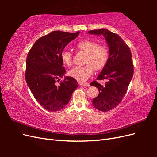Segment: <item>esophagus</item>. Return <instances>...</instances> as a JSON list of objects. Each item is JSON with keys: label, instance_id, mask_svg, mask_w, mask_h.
I'll return each mask as SVG.
<instances>
[{"label": "esophagus", "instance_id": "34e87169", "mask_svg": "<svg viewBox=\"0 0 157 157\" xmlns=\"http://www.w3.org/2000/svg\"><path fill=\"white\" fill-rule=\"evenodd\" d=\"M80 85H81V86H90V84L89 83H83V82H80Z\"/></svg>", "mask_w": 157, "mask_h": 157}]
</instances>
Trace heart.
<instances>
[{"label":"heart","mask_w":157,"mask_h":157,"mask_svg":"<svg viewBox=\"0 0 157 157\" xmlns=\"http://www.w3.org/2000/svg\"><path fill=\"white\" fill-rule=\"evenodd\" d=\"M76 48L80 52L86 53L85 65L77 66L69 71L70 77L79 82H84L93 73L95 70L99 71L105 67L109 59V50L107 46L97 44L91 40H82L76 44ZM61 59L63 64L67 66L73 63V55L68 50H63L61 53Z\"/></svg>","instance_id":"b5f03b06"}]
</instances>
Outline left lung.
<instances>
[{"mask_svg": "<svg viewBox=\"0 0 157 157\" xmlns=\"http://www.w3.org/2000/svg\"><path fill=\"white\" fill-rule=\"evenodd\" d=\"M90 34L102 35L109 46V59L97 80H106L103 86L93 81L91 86L99 90L98 96L93 99L92 105L100 111L106 112L115 108L127 92L134 75L132 55L128 46L121 36L107 29H99L88 32Z\"/></svg>", "mask_w": 157, "mask_h": 157, "instance_id": "1", "label": "left lung"}]
</instances>
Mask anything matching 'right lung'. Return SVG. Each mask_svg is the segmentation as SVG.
Returning a JSON list of instances; mask_svg holds the SVG:
<instances>
[{
    "label": "right lung",
    "instance_id": "1",
    "mask_svg": "<svg viewBox=\"0 0 157 157\" xmlns=\"http://www.w3.org/2000/svg\"><path fill=\"white\" fill-rule=\"evenodd\" d=\"M79 33L52 31L38 39L27 54V84L36 100L47 111H58L64 108L78 87L77 80L71 77H65L59 86L56 82L65 73L61 53Z\"/></svg>",
    "mask_w": 157,
    "mask_h": 157
}]
</instances>
